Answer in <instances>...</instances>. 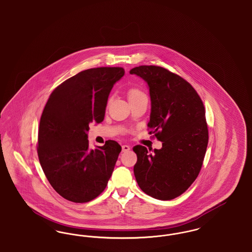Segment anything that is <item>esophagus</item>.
<instances>
[{
	"label": "esophagus",
	"instance_id": "obj_1",
	"mask_svg": "<svg viewBox=\"0 0 252 252\" xmlns=\"http://www.w3.org/2000/svg\"><path fill=\"white\" fill-rule=\"evenodd\" d=\"M129 150H130V146H129V145H127V144L122 145V151H123V152H127V151H129Z\"/></svg>",
	"mask_w": 252,
	"mask_h": 252
}]
</instances>
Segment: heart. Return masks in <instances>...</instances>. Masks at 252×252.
Returning <instances> with one entry per match:
<instances>
[{
	"instance_id": "b5f03b06",
	"label": "heart",
	"mask_w": 252,
	"mask_h": 252,
	"mask_svg": "<svg viewBox=\"0 0 252 252\" xmlns=\"http://www.w3.org/2000/svg\"><path fill=\"white\" fill-rule=\"evenodd\" d=\"M127 96H128V100H132V99H136V98H139L141 96H144V93H142L140 90L138 89H130L127 93Z\"/></svg>"
}]
</instances>
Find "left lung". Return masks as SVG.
<instances>
[{
  "label": "left lung",
  "mask_w": 252,
  "mask_h": 252,
  "mask_svg": "<svg viewBox=\"0 0 252 252\" xmlns=\"http://www.w3.org/2000/svg\"><path fill=\"white\" fill-rule=\"evenodd\" d=\"M131 74L148 85L151 100L149 134L162 142L153 153L136 145L134 175L146 194L171 200L185 192L202 167L209 134L201 98L180 75L158 66H139Z\"/></svg>",
  "instance_id": "8db88e82"
}]
</instances>
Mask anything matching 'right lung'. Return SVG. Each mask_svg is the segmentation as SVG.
<instances>
[{
    "mask_svg": "<svg viewBox=\"0 0 252 252\" xmlns=\"http://www.w3.org/2000/svg\"><path fill=\"white\" fill-rule=\"evenodd\" d=\"M121 67L85 70L51 94L41 114L37 155L52 187L65 199L89 202L107 187L122 147L115 141L89 148L90 124L104 120L109 93L124 76Z\"/></svg>",
    "mask_w": 252,
    "mask_h": 252,
    "instance_id": "obj_1",
    "label": "right lung"
}]
</instances>
